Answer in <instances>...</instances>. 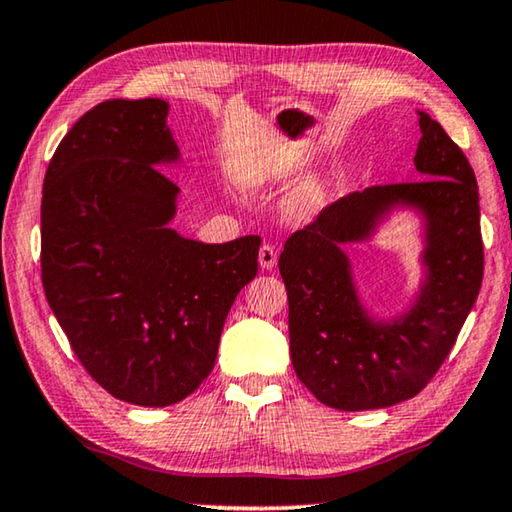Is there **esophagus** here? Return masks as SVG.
I'll list each match as a JSON object with an SVG mask.
<instances>
[{
	"mask_svg": "<svg viewBox=\"0 0 512 512\" xmlns=\"http://www.w3.org/2000/svg\"><path fill=\"white\" fill-rule=\"evenodd\" d=\"M258 263H261L263 270H272L277 265V249L272 244H263L261 251H258Z\"/></svg>",
	"mask_w": 512,
	"mask_h": 512,
	"instance_id": "34e87169",
	"label": "esophagus"
}]
</instances>
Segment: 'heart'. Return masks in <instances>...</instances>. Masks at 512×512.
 <instances>
[{
	"mask_svg": "<svg viewBox=\"0 0 512 512\" xmlns=\"http://www.w3.org/2000/svg\"><path fill=\"white\" fill-rule=\"evenodd\" d=\"M316 205V191H305V194H302L298 201H295V210L298 212H307V210H311V207Z\"/></svg>",
	"mask_w": 512,
	"mask_h": 512,
	"instance_id": "1",
	"label": "heart"
}]
</instances>
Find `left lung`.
Instances as JSON below:
<instances>
[{"label":"left lung","instance_id":"8db88e82","mask_svg":"<svg viewBox=\"0 0 512 512\" xmlns=\"http://www.w3.org/2000/svg\"><path fill=\"white\" fill-rule=\"evenodd\" d=\"M420 131L413 164L422 180L339 198L295 231L279 256L293 369L332 409H385L416 397L448 358L483 284L476 175L427 113H420ZM395 202L426 214L428 284L402 322L372 324L354 295L341 244L364 239Z\"/></svg>","mask_w":512,"mask_h":512}]
</instances>
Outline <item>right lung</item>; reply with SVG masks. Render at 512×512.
I'll list each match as a JSON object with an SVG mask.
<instances>
[{
    "mask_svg": "<svg viewBox=\"0 0 512 512\" xmlns=\"http://www.w3.org/2000/svg\"><path fill=\"white\" fill-rule=\"evenodd\" d=\"M161 99L103 101L50 159L41 281L85 372L122 402L170 406L210 376L228 309L258 272V235L203 244L166 224L180 157Z\"/></svg>",
    "mask_w": 512,
    "mask_h": 512,
    "instance_id": "right-lung-1",
    "label": "right lung"
}]
</instances>
